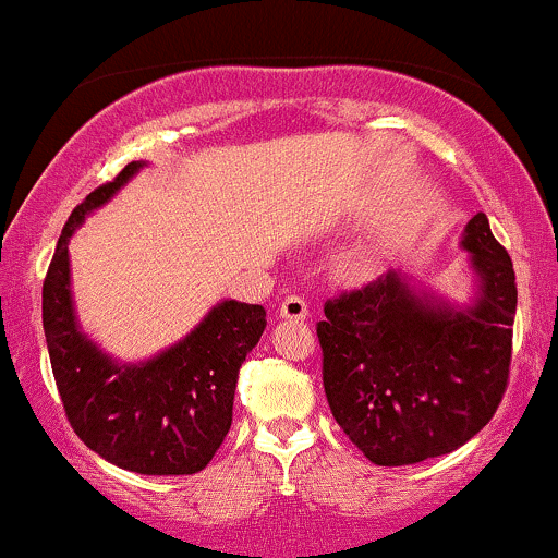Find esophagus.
<instances>
[{
    "label": "esophagus",
    "mask_w": 558,
    "mask_h": 558,
    "mask_svg": "<svg viewBox=\"0 0 558 558\" xmlns=\"http://www.w3.org/2000/svg\"><path fill=\"white\" fill-rule=\"evenodd\" d=\"M280 317L283 319H293V323H299V319H306L310 317V306H306V301L296 296H286L283 304H280Z\"/></svg>",
    "instance_id": "1"
}]
</instances>
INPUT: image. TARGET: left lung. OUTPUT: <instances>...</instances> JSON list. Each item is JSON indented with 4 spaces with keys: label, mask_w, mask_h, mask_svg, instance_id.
<instances>
[{
    "label": "left lung",
    "mask_w": 558,
    "mask_h": 558,
    "mask_svg": "<svg viewBox=\"0 0 558 558\" xmlns=\"http://www.w3.org/2000/svg\"><path fill=\"white\" fill-rule=\"evenodd\" d=\"M462 243L480 275L470 310L427 304L396 272L325 301L317 323L325 396L373 464L457 451L488 425L509 386L514 267L483 213Z\"/></svg>",
    "instance_id": "8db88e82"
}]
</instances>
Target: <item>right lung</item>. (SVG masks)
Returning <instances> with one entry per match:
<instances>
[{
	"mask_svg": "<svg viewBox=\"0 0 558 558\" xmlns=\"http://www.w3.org/2000/svg\"><path fill=\"white\" fill-rule=\"evenodd\" d=\"M138 168L125 165L70 213L41 288L44 336L65 417L83 444L138 475H194L226 440L241 364L267 317L259 304L222 301L191 336L138 367H120L83 336L70 301L68 239Z\"/></svg>",
	"mask_w": 558,
	"mask_h": 558,
	"instance_id": "right-lung-1",
	"label": "right lung"
}]
</instances>
